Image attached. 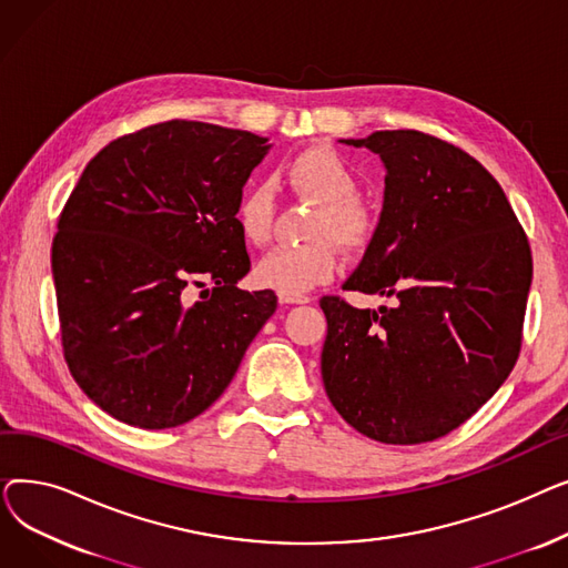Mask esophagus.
Returning <instances> with one entry per match:
<instances>
[{
    "label": "esophagus",
    "instance_id": "obj_1",
    "mask_svg": "<svg viewBox=\"0 0 568 568\" xmlns=\"http://www.w3.org/2000/svg\"><path fill=\"white\" fill-rule=\"evenodd\" d=\"M281 304H311L308 294H278Z\"/></svg>",
    "mask_w": 568,
    "mask_h": 568
}]
</instances>
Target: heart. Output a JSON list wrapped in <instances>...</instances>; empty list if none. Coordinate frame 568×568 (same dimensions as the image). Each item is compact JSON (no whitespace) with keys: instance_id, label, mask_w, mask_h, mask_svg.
I'll return each instance as SVG.
<instances>
[{"instance_id":"heart-1","label":"heart","mask_w":568,"mask_h":568,"mask_svg":"<svg viewBox=\"0 0 568 568\" xmlns=\"http://www.w3.org/2000/svg\"><path fill=\"white\" fill-rule=\"evenodd\" d=\"M287 182L313 197L320 212L313 219V242L304 246H276L255 264V283L278 294H304L341 268L336 242L352 251H366L377 236L379 216L362 195V176L336 149L317 144L296 154L285 168ZM276 193L266 182L242 191L234 204V223L248 244L262 246L274 232Z\"/></svg>"}]
</instances>
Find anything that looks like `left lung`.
Instances as JSON below:
<instances>
[{
    "mask_svg": "<svg viewBox=\"0 0 568 568\" xmlns=\"http://www.w3.org/2000/svg\"><path fill=\"white\" fill-rule=\"evenodd\" d=\"M366 144L386 165L379 230L343 290L392 296L359 311L326 294L324 389L384 444H424L465 424L514 371L531 251L495 176L460 146L400 129Z\"/></svg>",
    "mask_w": 568,
    "mask_h": 568,
    "instance_id": "obj_1",
    "label": "left lung"
}]
</instances>
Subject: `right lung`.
<instances>
[{
    "instance_id": "obj_1",
    "label": "right lung",
    "mask_w": 568,
    "mask_h": 568,
    "mask_svg": "<svg viewBox=\"0 0 568 568\" xmlns=\"http://www.w3.org/2000/svg\"><path fill=\"white\" fill-rule=\"evenodd\" d=\"M264 142L170 119L112 140L71 191L52 239L62 352L116 422L163 430L195 419L274 315L272 290L236 287L251 257L234 204Z\"/></svg>"
}]
</instances>
